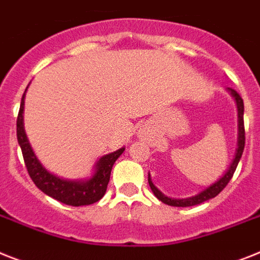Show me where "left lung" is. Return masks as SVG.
Listing matches in <instances>:
<instances>
[{"label":"left lung","mask_w":260,"mask_h":260,"mask_svg":"<svg viewBox=\"0 0 260 260\" xmlns=\"http://www.w3.org/2000/svg\"><path fill=\"white\" fill-rule=\"evenodd\" d=\"M227 91L233 95V98L235 100V104H237L238 109V141H237V149H235V155H234L233 160H231L230 166L227 169V171L223 174L222 177L218 179L216 182H214L212 184H210L209 187H206L205 190H202L201 192H198L194 197H188V198H182V199H175L170 198L165 195L164 192L158 190V188L154 186L153 181H151V177H150L149 173V184L151 191L154 192L156 198L159 199L160 202L166 203L169 206H174V207H188V206H195V205H201V203L206 202L211 198H215L216 195L222 191L223 188L226 187V184L230 182V179L233 178L234 173L237 170V166L239 164V160L242 158V154H243L244 149V123H243V111H244V105L243 100L241 98V95L235 91L234 89H230L227 87Z\"/></svg>","instance_id":"obj_1"}]
</instances>
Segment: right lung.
Wrapping results in <instances>:
<instances>
[{
  "mask_svg": "<svg viewBox=\"0 0 260 260\" xmlns=\"http://www.w3.org/2000/svg\"><path fill=\"white\" fill-rule=\"evenodd\" d=\"M26 90H25V93H26ZM25 93L21 100V106H19L18 117H17V139H18L19 147L22 150L23 160H25L27 173H29L31 181L41 191L51 198L57 199L61 203H65V205L77 207V206H87L98 202L106 192L113 165L119 158V155L125 151V147H121L114 153L101 156L100 159L96 160L94 171L90 178L81 179V181L78 179L70 181V179L57 177L42 166L29 143L25 127H23Z\"/></svg>",
  "mask_w": 260,
  "mask_h": 260,
  "instance_id": "obj_1",
  "label": "right lung"
}]
</instances>
